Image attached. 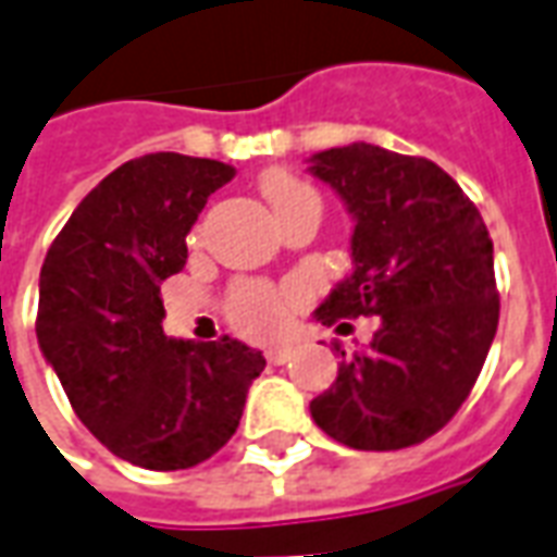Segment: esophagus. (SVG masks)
<instances>
[{
    "label": "esophagus",
    "instance_id": "1",
    "mask_svg": "<svg viewBox=\"0 0 557 557\" xmlns=\"http://www.w3.org/2000/svg\"><path fill=\"white\" fill-rule=\"evenodd\" d=\"M265 358L271 363H286L292 358V346H271V349L265 351Z\"/></svg>",
    "mask_w": 557,
    "mask_h": 557
}]
</instances>
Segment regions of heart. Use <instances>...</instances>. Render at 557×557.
Instances as JSON below:
<instances>
[{
	"label": "heart",
	"instance_id": "heart-1",
	"mask_svg": "<svg viewBox=\"0 0 557 557\" xmlns=\"http://www.w3.org/2000/svg\"><path fill=\"white\" fill-rule=\"evenodd\" d=\"M262 194L277 218L304 202H319V194L313 187L286 170L268 172L262 178ZM230 315L232 322L247 334L268 337V334H277L286 322V301L277 289H271L265 283H238L230 295Z\"/></svg>",
	"mask_w": 557,
	"mask_h": 557
}]
</instances>
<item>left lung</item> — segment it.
Segmentation results:
<instances>
[{"label": "left lung", "mask_w": 557, "mask_h": 557, "mask_svg": "<svg viewBox=\"0 0 557 557\" xmlns=\"http://www.w3.org/2000/svg\"><path fill=\"white\" fill-rule=\"evenodd\" d=\"M310 172L355 220L351 274L315 319L379 315L370 349L346 355L337 346V382L310 403V414L355 450L420 444L459 411L490 355L498 327L490 230L426 158L351 143L313 154Z\"/></svg>", "instance_id": "left-lung-1"}]
</instances>
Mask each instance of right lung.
<instances>
[{"label":"right lung","instance_id":"right-lung-1","mask_svg":"<svg viewBox=\"0 0 557 557\" xmlns=\"http://www.w3.org/2000/svg\"><path fill=\"white\" fill-rule=\"evenodd\" d=\"M230 163L158 151L110 172L67 218L38 283V346L98 442L151 471L206 462L230 442L262 351L163 334L160 283Z\"/></svg>","mask_w":557,"mask_h":557}]
</instances>
